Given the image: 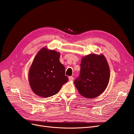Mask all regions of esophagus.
Returning a JSON list of instances; mask_svg holds the SVG:
<instances>
[{
  "label": "esophagus",
  "mask_w": 134,
  "mask_h": 134,
  "mask_svg": "<svg viewBox=\"0 0 134 134\" xmlns=\"http://www.w3.org/2000/svg\"><path fill=\"white\" fill-rule=\"evenodd\" d=\"M73 79H74V78H73V76H69V80L70 81H71V80H73Z\"/></svg>",
  "instance_id": "34e87169"
}]
</instances>
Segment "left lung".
<instances>
[{
    "label": "left lung",
    "instance_id": "1",
    "mask_svg": "<svg viewBox=\"0 0 134 134\" xmlns=\"http://www.w3.org/2000/svg\"><path fill=\"white\" fill-rule=\"evenodd\" d=\"M109 76V68L104 55L90 54L82 58L80 75L74 84L82 96L96 98L106 89Z\"/></svg>",
    "mask_w": 134,
    "mask_h": 134
}]
</instances>
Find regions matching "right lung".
I'll return each instance as SVG.
<instances>
[{"label":"right lung","instance_id":"add662e5","mask_svg":"<svg viewBox=\"0 0 134 134\" xmlns=\"http://www.w3.org/2000/svg\"><path fill=\"white\" fill-rule=\"evenodd\" d=\"M60 53L43 47L35 56L28 73L30 87L36 95L47 98L58 93L69 80L60 62Z\"/></svg>","mask_w":134,"mask_h":134}]
</instances>
